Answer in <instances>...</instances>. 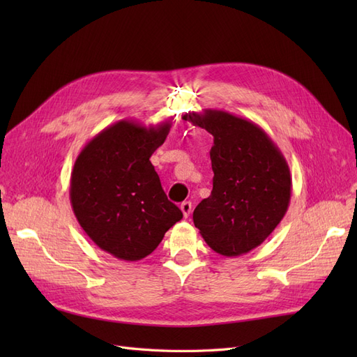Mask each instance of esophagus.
<instances>
[{"instance_id": "34e87169", "label": "esophagus", "mask_w": 357, "mask_h": 357, "mask_svg": "<svg viewBox=\"0 0 357 357\" xmlns=\"http://www.w3.org/2000/svg\"><path fill=\"white\" fill-rule=\"evenodd\" d=\"M180 210H181L183 215H185V218H188V215L192 213V202H190V201L181 202V204H180Z\"/></svg>"}]
</instances>
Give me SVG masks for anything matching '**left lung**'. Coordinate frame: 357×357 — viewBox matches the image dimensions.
Instances as JSON below:
<instances>
[{
  "label": "left lung",
  "mask_w": 357,
  "mask_h": 357,
  "mask_svg": "<svg viewBox=\"0 0 357 357\" xmlns=\"http://www.w3.org/2000/svg\"><path fill=\"white\" fill-rule=\"evenodd\" d=\"M208 131L213 190L193 211V223L215 253L241 256L261 245L289 208L287 162L261 126L223 110L183 116Z\"/></svg>",
  "instance_id": "left-lung-1"
}]
</instances>
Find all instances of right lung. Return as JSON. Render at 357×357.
I'll use <instances>...</instances> for the list:
<instances>
[{"label": "right lung", "mask_w": 357, "mask_h": 357, "mask_svg": "<svg viewBox=\"0 0 357 357\" xmlns=\"http://www.w3.org/2000/svg\"><path fill=\"white\" fill-rule=\"evenodd\" d=\"M169 128V121L147 128L123 119L86 143L74 162L70 199L75 219L101 250L121 261L149 256L183 219L150 162Z\"/></svg>", "instance_id": "right-lung-1"}]
</instances>
